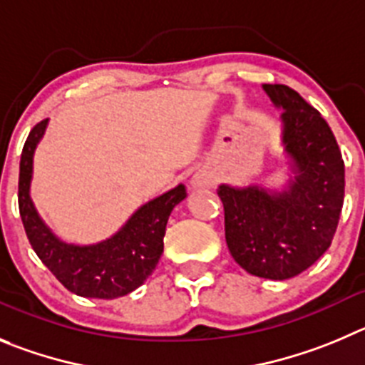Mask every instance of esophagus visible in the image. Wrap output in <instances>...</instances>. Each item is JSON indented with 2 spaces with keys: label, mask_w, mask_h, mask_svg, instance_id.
<instances>
[{
  "label": "esophagus",
  "mask_w": 365,
  "mask_h": 365,
  "mask_svg": "<svg viewBox=\"0 0 365 365\" xmlns=\"http://www.w3.org/2000/svg\"><path fill=\"white\" fill-rule=\"evenodd\" d=\"M192 187H207V185H212V178H210L207 173H196L190 180Z\"/></svg>",
  "instance_id": "esophagus-1"
}]
</instances>
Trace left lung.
<instances>
[{"label": "left lung", "mask_w": 365, "mask_h": 365, "mask_svg": "<svg viewBox=\"0 0 365 365\" xmlns=\"http://www.w3.org/2000/svg\"><path fill=\"white\" fill-rule=\"evenodd\" d=\"M263 90L282 108V145L294 167L288 189L220 185L225 240L252 275L282 281L312 267L331 245L344 203V160L321 113L284 84Z\"/></svg>", "instance_id": "8db88e82"}]
</instances>
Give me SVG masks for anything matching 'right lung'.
Returning <instances> with one entry per match:
<instances>
[{"label": "right lung", "instance_id": "add662e5", "mask_svg": "<svg viewBox=\"0 0 365 365\" xmlns=\"http://www.w3.org/2000/svg\"><path fill=\"white\" fill-rule=\"evenodd\" d=\"M48 118L30 131L19 162V214L26 237L43 264L73 294L91 299H117L144 284L163 252L165 225L171 210L187 196L183 185L151 200L136 210L110 240L97 245H68L43 223L30 200L34 151Z\"/></svg>", "mask_w": 365, "mask_h": 365}]
</instances>
